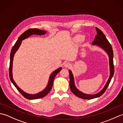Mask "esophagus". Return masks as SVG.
Returning a JSON list of instances; mask_svg holds the SVG:
<instances>
[{"instance_id":"1","label":"esophagus","mask_w":123,"mask_h":123,"mask_svg":"<svg viewBox=\"0 0 123 123\" xmlns=\"http://www.w3.org/2000/svg\"><path fill=\"white\" fill-rule=\"evenodd\" d=\"M65 68H70L71 66V64H70V63H69V62H67V63H65L64 64V66H63Z\"/></svg>"}]
</instances>
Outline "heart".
<instances>
[{
    "label": "heart",
    "mask_w": 123,
    "mask_h": 123,
    "mask_svg": "<svg viewBox=\"0 0 123 123\" xmlns=\"http://www.w3.org/2000/svg\"><path fill=\"white\" fill-rule=\"evenodd\" d=\"M83 38V36L81 35H77L75 37V41H77L78 42H80L81 41H82V40Z\"/></svg>",
    "instance_id": "b5f03b06"
}]
</instances>
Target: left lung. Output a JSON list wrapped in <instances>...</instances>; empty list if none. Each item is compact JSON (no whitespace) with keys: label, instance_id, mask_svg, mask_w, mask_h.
<instances>
[{"label":"left lung","instance_id":"obj_1","mask_svg":"<svg viewBox=\"0 0 123 123\" xmlns=\"http://www.w3.org/2000/svg\"><path fill=\"white\" fill-rule=\"evenodd\" d=\"M96 30L97 31V35L95 36V38L94 39V41L92 42V45L98 46L103 49L104 51L106 52V53L107 54L109 57V72H110V75L108 78L107 81L105 85L104 86V88L99 91V92L96 93L95 94H87L82 92V91H80L76 87L75 85L74 79V75L71 70H69V76H70V88L72 92L74 95L81 98L82 99H91L93 98H97L101 96L105 92L106 89L107 88L108 86L110 83L112 77H113L114 74V66L113 62V51L112 47L109 43L107 39L106 38L105 34L101 32V31L96 27Z\"/></svg>","mask_w":123,"mask_h":123}]
</instances>
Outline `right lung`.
<instances>
[{
	"mask_svg": "<svg viewBox=\"0 0 123 123\" xmlns=\"http://www.w3.org/2000/svg\"><path fill=\"white\" fill-rule=\"evenodd\" d=\"M47 33V32L46 31H44L43 30H40L38 28H31V29H29L27 31H26L24 33H23L22 34L20 35L17 40L14 46L12 47V48L11 50V52H10V65H9V78L10 81L12 83V84L14 85L15 87L17 88V89L19 91V92L22 94V95L28 99L30 100H32V99H36L38 98H43L44 97H45L46 95H48L49 92L51 90L52 86H53V83L54 78L55 77L56 74L61 71L62 69V67H60L59 68H57L55 70L52 72V74H50L49 77V79L48 81V83L47 84L46 87L43 90H42L40 92H39L35 94H30L28 93L27 92H25L24 91H23L21 88H20L16 83L14 80L13 78V75H12V64H13V60H14V57L16 52L17 51L18 49L19 48V47L21 45L22 41L25 40V39L29 37L30 36L33 35H45V34Z\"/></svg>",
	"mask_w": 123,
	"mask_h": 123,
	"instance_id": "1",
	"label": "right lung"
}]
</instances>
